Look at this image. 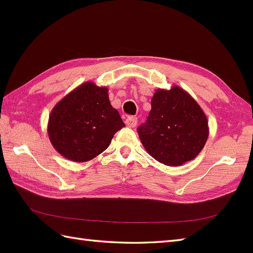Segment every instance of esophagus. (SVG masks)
I'll return each instance as SVG.
<instances>
[{"label":"esophagus","mask_w":253,"mask_h":253,"mask_svg":"<svg viewBox=\"0 0 253 253\" xmlns=\"http://www.w3.org/2000/svg\"><path fill=\"white\" fill-rule=\"evenodd\" d=\"M125 124L126 126L128 127H135L137 125V117H133V116H128L126 120H125Z\"/></svg>","instance_id":"obj_1"}]
</instances>
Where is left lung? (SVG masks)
I'll return each mask as SVG.
<instances>
[{
  "mask_svg": "<svg viewBox=\"0 0 253 253\" xmlns=\"http://www.w3.org/2000/svg\"><path fill=\"white\" fill-rule=\"evenodd\" d=\"M138 135L146 151L158 162L179 166L201 152L209 137V121L186 90L178 85L169 90L159 88Z\"/></svg>",
  "mask_w": 253,
  "mask_h": 253,
  "instance_id": "8db88e82",
  "label": "left lung"
}]
</instances>
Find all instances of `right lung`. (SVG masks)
Returning <instances> with one entry per match:
<instances>
[{
  "mask_svg": "<svg viewBox=\"0 0 253 253\" xmlns=\"http://www.w3.org/2000/svg\"><path fill=\"white\" fill-rule=\"evenodd\" d=\"M109 89L87 82L78 85L53 107L47 135L62 157L87 162L110 146L125 127L120 113L110 103Z\"/></svg>",
  "mask_w": 253,
  "mask_h": 253,
  "instance_id": "obj_1",
  "label": "right lung"
}]
</instances>
